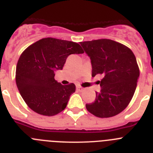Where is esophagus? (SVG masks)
<instances>
[{"mask_svg": "<svg viewBox=\"0 0 153 153\" xmlns=\"http://www.w3.org/2000/svg\"><path fill=\"white\" fill-rule=\"evenodd\" d=\"M76 90H77V91L79 92H83V90H84V89L82 88L81 86H76Z\"/></svg>", "mask_w": 153, "mask_h": 153, "instance_id": "34e87169", "label": "esophagus"}]
</instances>
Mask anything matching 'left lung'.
Here are the masks:
<instances>
[{
	"label": "left lung",
	"instance_id": "obj_1",
	"mask_svg": "<svg viewBox=\"0 0 153 153\" xmlns=\"http://www.w3.org/2000/svg\"><path fill=\"white\" fill-rule=\"evenodd\" d=\"M92 64V76L102 75L96 100L86 109L100 118L114 117L124 110L134 95L140 76L136 56L129 47L109 39L80 42Z\"/></svg>",
	"mask_w": 153,
	"mask_h": 153
}]
</instances>
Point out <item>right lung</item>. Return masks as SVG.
Masks as SVG:
<instances>
[{"instance_id":"right-lung-1","label":"right lung","mask_w":153,"mask_h":153,"mask_svg":"<svg viewBox=\"0 0 153 153\" xmlns=\"http://www.w3.org/2000/svg\"><path fill=\"white\" fill-rule=\"evenodd\" d=\"M83 53L77 43L47 37L31 44L21 53L16 68V83L33 111L52 117L66 108L76 86L58 83L54 71L63 69L69 55Z\"/></svg>"}]
</instances>
